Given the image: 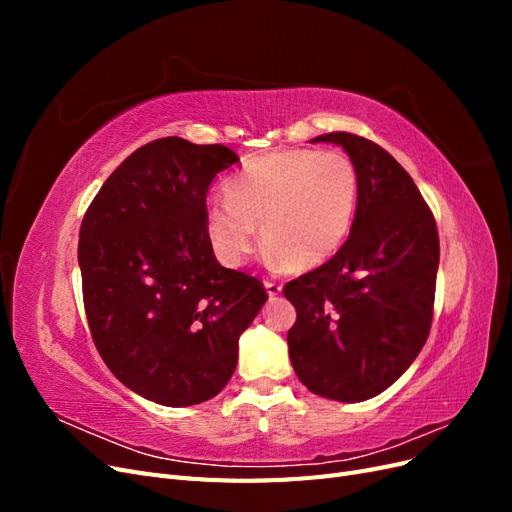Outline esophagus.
<instances>
[{
  "mask_svg": "<svg viewBox=\"0 0 512 512\" xmlns=\"http://www.w3.org/2000/svg\"><path fill=\"white\" fill-rule=\"evenodd\" d=\"M265 288H267L269 297H277V294L282 292V284H277V282H265Z\"/></svg>",
  "mask_w": 512,
  "mask_h": 512,
  "instance_id": "esophagus-1",
  "label": "esophagus"
}]
</instances>
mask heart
<instances>
[{"instance_id":"b5f03b06","label":"heart","mask_w":512,"mask_h":512,"mask_svg":"<svg viewBox=\"0 0 512 512\" xmlns=\"http://www.w3.org/2000/svg\"><path fill=\"white\" fill-rule=\"evenodd\" d=\"M205 213V230L228 265L250 254L260 228L269 258L292 271L327 262L348 237L359 175L339 149H275L247 162Z\"/></svg>"}]
</instances>
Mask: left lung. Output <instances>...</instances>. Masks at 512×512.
I'll list each match as a JSON object with an SVG mask.
<instances>
[{"label":"left lung","instance_id":"left-lung-1","mask_svg":"<svg viewBox=\"0 0 512 512\" xmlns=\"http://www.w3.org/2000/svg\"><path fill=\"white\" fill-rule=\"evenodd\" d=\"M312 143L344 147L359 198L337 254L284 286L297 309L288 352L309 391L356 404L389 389L425 346L440 239L431 209L389 151L350 132Z\"/></svg>","mask_w":512,"mask_h":512}]
</instances>
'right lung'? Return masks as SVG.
I'll list each match as a JSON object with an SVG mask.
<instances>
[{
  "mask_svg": "<svg viewBox=\"0 0 512 512\" xmlns=\"http://www.w3.org/2000/svg\"><path fill=\"white\" fill-rule=\"evenodd\" d=\"M237 162L224 145L158 138L113 170L81 224L94 344L119 382L160 406L218 395L269 299L256 277L220 265L205 230L209 185Z\"/></svg>",
  "mask_w": 512,
  "mask_h": 512,
  "instance_id": "add662e5",
  "label": "right lung"
}]
</instances>
